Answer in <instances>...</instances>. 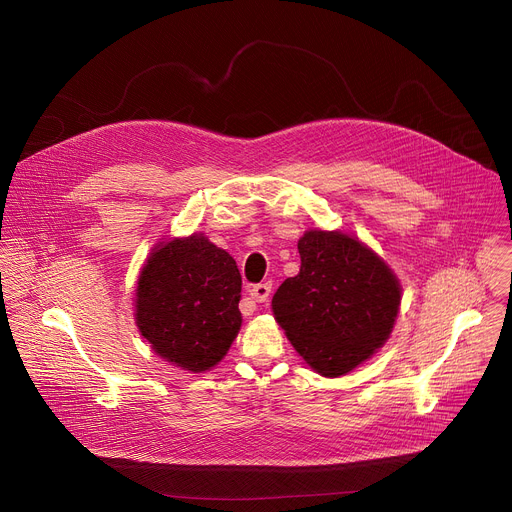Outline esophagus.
Returning <instances> with one entry per match:
<instances>
[{
  "instance_id": "34e87169",
  "label": "esophagus",
  "mask_w": 512,
  "mask_h": 512,
  "mask_svg": "<svg viewBox=\"0 0 512 512\" xmlns=\"http://www.w3.org/2000/svg\"><path fill=\"white\" fill-rule=\"evenodd\" d=\"M269 294H271V283H257L249 289V296L255 302H267Z\"/></svg>"
}]
</instances>
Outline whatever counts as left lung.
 <instances>
[{
    "label": "left lung",
    "mask_w": 512,
    "mask_h": 512,
    "mask_svg": "<svg viewBox=\"0 0 512 512\" xmlns=\"http://www.w3.org/2000/svg\"><path fill=\"white\" fill-rule=\"evenodd\" d=\"M300 273L271 300L277 324L322 377H342L391 336L401 283L393 269L356 237L310 229L298 241Z\"/></svg>",
    "instance_id": "8db88e82"
}]
</instances>
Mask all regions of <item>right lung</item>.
<instances>
[{
	"label": "right lung",
	"mask_w": 512,
	"mask_h": 512,
	"mask_svg": "<svg viewBox=\"0 0 512 512\" xmlns=\"http://www.w3.org/2000/svg\"><path fill=\"white\" fill-rule=\"evenodd\" d=\"M241 285L235 259L204 233L162 241L139 271L137 330L174 367L210 371L241 330Z\"/></svg>",
	"instance_id": "obj_1"
}]
</instances>
